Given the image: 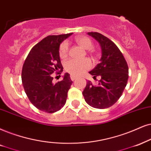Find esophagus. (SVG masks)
<instances>
[{
	"label": "esophagus",
	"instance_id": "1",
	"mask_svg": "<svg viewBox=\"0 0 151 151\" xmlns=\"http://www.w3.org/2000/svg\"><path fill=\"white\" fill-rule=\"evenodd\" d=\"M70 78H71L72 81H74V80L77 79V77H75V76H74V75H71V76H70Z\"/></svg>",
	"mask_w": 151,
	"mask_h": 151
}]
</instances>
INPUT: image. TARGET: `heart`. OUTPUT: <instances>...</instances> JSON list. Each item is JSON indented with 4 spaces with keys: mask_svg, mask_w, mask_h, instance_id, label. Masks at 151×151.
Returning a JSON list of instances; mask_svg holds the SVG:
<instances>
[{
    "mask_svg": "<svg viewBox=\"0 0 151 151\" xmlns=\"http://www.w3.org/2000/svg\"><path fill=\"white\" fill-rule=\"evenodd\" d=\"M77 42L85 49H91L93 48V43L91 40L87 37H79L76 39ZM68 42L65 41L61 43L59 47V55L60 58H65L68 52ZM91 62L88 59L76 60L70 59L65 64L66 71L72 75L79 76L91 68Z\"/></svg>",
    "mask_w": 151,
    "mask_h": 151,
    "instance_id": "1",
    "label": "heart"
}]
</instances>
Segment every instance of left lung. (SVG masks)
Here are the masks:
<instances>
[{
    "mask_svg": "<svg viewBox=\"0 0 151 151\" xmlns=\"http://www.w3.org/2000/svg\"><path fill=\"white\" fill-rule=\"evenodd\" d=\"M100 44V63L89 73L100 77L98 86L88 81L83 95L88 104L96 109L110 107L117 102L128 80V66L118 47L109 38L97 32L88 33Z\"/></svg>",
    "mask_w": 151,
    "mask_h": 151,
    "instance_id": "8db88e82",
    "label": "left lung"
}]
</instances>
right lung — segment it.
I'll use <instances>...</instances> for the list:
<instances>
[{
	"mask_svg": "<svg viewBox=\"0 0 151 151\" xmlns=\"http://www.w3.org/2000/svg\"><path fill=\"white\" fill-rule=\"evenodd\" d=\"M71 35H49L44 38L31 49L23 65L22 79L25 93L36 108L47 113H54L65 105L72 83L67 72L61 81L56 83L53 82L52 75L60 69L57 74L63 72L59 47Z\"/></svg>",
	"mask_w": 151,
	"mask_h": 151,
	"instance_id": "add662e5",
	"label": "right lung"
}]
</instances>
